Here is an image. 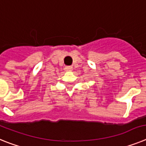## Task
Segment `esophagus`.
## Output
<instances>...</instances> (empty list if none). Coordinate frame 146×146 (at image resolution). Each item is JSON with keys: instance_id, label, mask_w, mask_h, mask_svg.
Wrapping results in <instances>:
<instances>
[{"instance_id": "obj_1", "label": "esophagus", "mask_w": 146, "mask_h": 146, "mask_svg": "<svg viewBox=\"0 0 146 146\" xmlns=\"http://www.w3.org/2000/svg\"><path fill=\"white\" fill-rule=\"evenodd\" d=\"M64 70L67 72H71L73 70V67L72 66H66L65 68H64Z\"/></svg>"}]
</instances>
